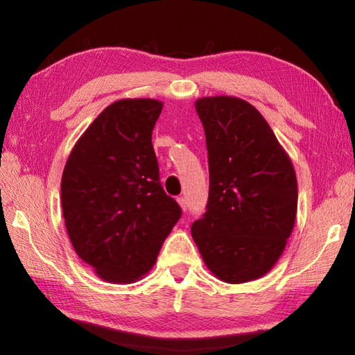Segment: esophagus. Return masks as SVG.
I'll use <instances>...</instances> for the list:
<instances>
[{"label":"esophagus","mask_w":355,"mask_h":355,"mask_svg":"<svg viewBox=\"0 0 355 355\" xmlns=\"http://www.w3.org/2000/svg\"><path fill=\"white\" fill-rule=\"evenodd\" d=\"M177 201H178V205H180V207H182V210L184 212V210L187 209V205H186V200L183 198V197H180V198H177Z\"/></svg>","instance_id":"34e87169"}]
</instances>
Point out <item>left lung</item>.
<instances>
[{
    "instance_id": "left-lung-1",
    "label": "left lung",
    "mask_w": 355,
    "mask_h": 355,
    "mask_svg": "<svg viewBox=\"0 0 355 355\" xmlns=\"http://www.w3.org/2000/svg\"><path fill=\"white\" fill-rule=\"evenodd\" d=\"M195 110L206 132L210 186L192 238L220 281H256L281 258L296 223V172L252 103L209 96L195 102Z\"/></svg>"
}]
</instances>
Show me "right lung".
Here are the masks:
<instances>
[{"label":"right lung","instance_id":"1","mask_svg":"<svg viewBox=\"0 0 355 355\" xmlns=\"http://www.w3.org/2000/svg\"><path fill=\"white\" fill-rule=\"evenodd\" d=\"M162 110L163 102L140 97L108 105L65 163L67 233L79 258L111 284L145 276L182 216L158 180L153 130Z\"/></svg>","mask_w":355,"mask_h":355}]
</instances>
